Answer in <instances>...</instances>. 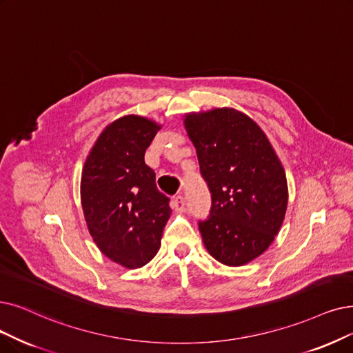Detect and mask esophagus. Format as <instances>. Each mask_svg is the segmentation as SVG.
I'll list each match as a JSON object with an SVG mask.
<instances>
[{
    "label": "esophagus",
    "instance_id": "esophagus-1",
    "mask_svg": "<svg viewBox=\"0 0 353 353\" xmlns=\"http://www.w3.org/2000/svg\"><path fill=\"white\" fill-rule=\"evenodd\" d=\"M174 208H175V211H184L185 210V200H184V196L182 195H176L175 199H174Z\"/></svg>",
    "mask_w": 353,
    "mask_h": 353
}]
</instances>
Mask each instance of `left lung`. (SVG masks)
I'll return each instance as SVG.
<instances>
[{
  "instance_id": "obj_1",
  "label": "left lung",
  "mask_w": 353,
  "mask_h": 353,
  "mask_svg": "<svg viewBox=\"0 0 353 353\" xmlns=\"http://www.w3.org/2000/svg\"><path fill=\"white\" fill-rule=\"evenodd\" d=\"M211 194L199 221L208 253L229 266L245 265L270 248L284 221V168L259 125L241 111L216 108L184 120Z\"/></svg>"
}]
</instances>
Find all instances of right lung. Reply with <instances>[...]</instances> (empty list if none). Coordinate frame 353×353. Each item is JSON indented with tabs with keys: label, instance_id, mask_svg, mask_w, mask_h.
Here are the masks:
<instances>
[{
	"label": "right lung",
	"instance_id": "add662e5",
	"mask_svg": "<svg viewBox=\"0 0 353 353\" xmlns=\"http://www.w3.org/2000/svg\"><path fill=\"white\" fill-rule=\"evenodd\" d=\"M161 125L124 116L100 134L83 165L81 201L88 230L107 258L129 270L146 265L161 248L171 214L145 152Z\"/></svg>",
	"mask_w": 353,
	"mask_h": 353
}]
</instances>
